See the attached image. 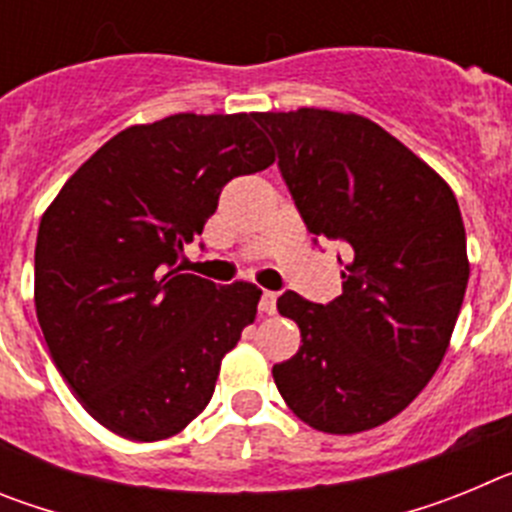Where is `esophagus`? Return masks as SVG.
<instances>
[{"label":"esophagus","instance_id":"1","mask_svg":"<svg viewBox=\"0 0 512 512\" xmlns=\"http://www.w3.org/2000/svg\"><path fill=\"white\" fill-rule=\"evenodd\" d=\"M259 310L266 312V315H274V310H277V292H264Z\"/></svg>","mask_w":512,"mask_h":512}]
</instances>
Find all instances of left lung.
<instances>
[{"label": "left lung", "instance_id": "1", "mask_svg": "<svg viewBox=\"0 0 512 512\" xmlns=\"http://www.w3.org/2000/svg\"><path fill=\"white\" fill-rule=\"evenodd\" d=\"M256 120L277 143L307 230L351 246L341 297L277 300L302 343L271 374L287 408L315 431H372L408 408L446 356L469 282L459 202L369 117L300 107Z\"/></svg>", "mask_w": 512, "mask_h": 512}]
</instances>
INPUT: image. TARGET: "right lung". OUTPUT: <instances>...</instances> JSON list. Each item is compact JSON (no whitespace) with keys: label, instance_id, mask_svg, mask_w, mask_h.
I'll list each match as a JSON object with an SVG mask.
<instances>
[{"label":"right lung","instance_id":"1","mask_svg":"<svg viewBox=\"0 0 512 512\" xmlns=\"http://www.w3.org/2000/svg\"><path fill=\"white\" fill-rule=\"evenodd\" d=\"M259 112L130 125L71 174L40 217L35 312L81 408L130 441L184 431L256 320L261 289L174 266L233 176L274 164Z\"/></svg>","mask_w":512,"mask_h":512}]
</instances>
